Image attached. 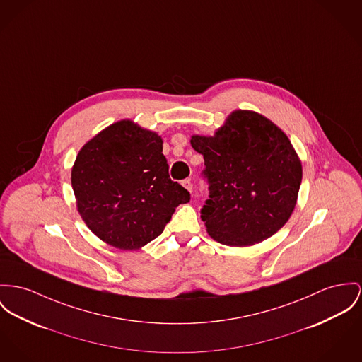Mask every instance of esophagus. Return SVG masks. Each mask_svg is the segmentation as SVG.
<instances>
[{
	"label": "esophagus",
	"instance_id": "34e87169",
	"mask_svg": "<svg viewBox=\"0 0 362 362\" xmlns=\"http://www.w3.org/2000/svg\"><path fill=\"white\" fill-rule=\"evenodd\" d=\"M182 186H183L186 190H189L190 193L193 192V185H192V180H190V179H185V180L182 182Z\"/></svg>",
	"mask_w": 362,
	"mask_h": 362
}]
</instances>
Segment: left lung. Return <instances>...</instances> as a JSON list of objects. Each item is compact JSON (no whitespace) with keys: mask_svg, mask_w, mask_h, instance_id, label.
Instances as JSON below:
<instances>
[{"mask_svg":"<svg viewBox=\"0 0 362 362\" xmlns=\"http://www.w3.org/2000/svg\"><path fill=\"white\" fill-rule=\"evenodd\" d=\"M192 146L204 156L209 198L201 219L215 241L248 247L288 222L302 183V163L276 124L257 112L235 110L214 136L194 135Z\"/></svg>","mask_w":362,"mask_h":362,"instance_id":"1","label":"left lung"}]
</instances>
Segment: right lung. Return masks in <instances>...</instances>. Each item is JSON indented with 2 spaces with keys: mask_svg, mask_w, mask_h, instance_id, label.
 Here are the masks:
<instances>
[{
  "mask_svg": "<svg viewBox=\"0 0 362 362\" xmlns=\"http://www.w3.org/2000/svg\"><path fill=\"white\" fill-rule=\"evenodd\" d=\"M163 139L122 119L89 140L71 170L77 209L89 230L118 250L157 238L190 193L170 180Z\"/></svg>",
  "mask_w": 362,
  "mask_h": 362,
  "instance_id": "1",
  "label": "right lung"
}]
</instances>
